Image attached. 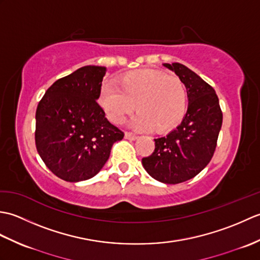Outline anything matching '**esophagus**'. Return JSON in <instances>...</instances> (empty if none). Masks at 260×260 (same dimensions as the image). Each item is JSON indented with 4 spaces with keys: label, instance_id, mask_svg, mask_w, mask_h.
Wrapping results in <instances>:
<instances>
[{
    "label": "esophagus",
    "instance_id": "obj_1",
    "mask_svg": "<svg viewBox=\"0 0 260 260\" xmlns=\"http://www.w3.org/2000/svg\"><path fill=\"white\" fill-rule=\"evenodd\" d=\"M125 139L128 140V141H136L137 136L131 134V133H125Z\"/></svg>",
    "mask_w": 260,
    "mask_h": 260
}]
</instances>
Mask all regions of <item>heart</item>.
<instances>
[{
    "label": "heart",
    "mask_w": 260,
    "mask_h": 260,
    "mask_svg": "<svg viewBox=\"0 0 260 260\" xmlns=\"http://www.w3.org/2000/svg\"><path fill=\"white\" fill-rule=\"evenodd\" d=\"M98 103L115 124H121L135 108L139 114L131 121L137 132L165 133L184 118L187 96L184 84L175 76L155 70H137L104 84Z\"/></svg>",
    "instance_id": "b5f03b06"
}]
</instances>
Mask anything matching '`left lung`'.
<instances>
[{"mask_svg":"<svg viewBox=\"0 0 260 260\" xmlns=\"http://www.w3.org/2000/svg\"><path fill=\"white\" fill-rule=\"evenodd\" d=\"M183 82L187 93L184 118L175 129L155 139L152 155L142 159L146 172L165 184L194 178L211 161L222 125V113L213 88L185 66L163 63Z\"/></svg>","mask_w":260,"mask_h":260,"instance_id":"8db88e82","label":"left lung"}]
</instances>
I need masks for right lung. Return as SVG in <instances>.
<instances>
[{"label": "right lung", "instance_id": "right-lung-1", "mask_svg": "<svg viewBox=\"0 0 260 260\" xmlns=\"http://www.w3.org/2000/svg\"><path fill=\"white\" fill-rule=\"evenodd\" d=\"M106 68L85 66L58 79L36 113V145L47 168L67 182L95 176L124 133L97 104Z\"/></svg>", "mask_w": 260, "mask_h": 260}]
</instances>
